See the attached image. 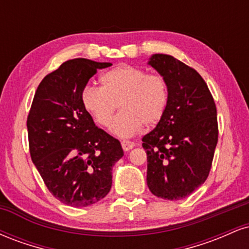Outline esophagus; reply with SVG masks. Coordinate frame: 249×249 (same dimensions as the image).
<instances>
[{
	"label": "esophagus",
	"mask_w": 249,
	"mask_h": 249,
	"mask_svg": "<svg viewBox=\"0 0 249 249\" xmlns=\"http://www.w3.org/2000/svg\"><path fill=\"white\" fill-rule=\"evenodd\" d=\"M122 147L124 151H130L131 148L134 147V142L130 141H123L122 142Z\"/></svg>",
	"instance_id": "esophagus-1"
}]
</instances>
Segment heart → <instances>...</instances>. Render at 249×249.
<instances>
[{
	"instance_id": "b5f03b06",
	"label": "heart",
	"mask_w": 249,
	"mask_h": 249,
	"mask_svg": "<svg viewBox=\"0 0 249 249\" xmlns=\"http://www.w3.org/2000/svg\"><path fill=\"white\" fill-rule=\"evenodd\" d=\"M101 82L102 88L87 85L81 96L83 107L99 125H110L118 105L122 112L111 124V132L122 138L134 136L144 124L160 122L168 102L162 76L123 64L105 72Z\"/></svg>"
}]
</instances>
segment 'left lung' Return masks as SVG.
<instances>
[{
    "mask_svg": "<svg viewBox=\"0 0 249 249\" xmlns=\"http://www.w3.org/2000/svg\"><path fill=\"white\" fill-rule=\"evenodd\" d=\"M148 64L166 81L168 102L160 122L142 137L147 186L158 198L180 200L210 174L219 133L216 107L202 77L185 63L154 53Z\"/></svg>",
    "mask_w": 249,
    "mask_h": 249,
    "instance_id": "obj_1",
    "label": "left lung"
}]
</instances>
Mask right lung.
I'll return each instance as SVG.
<instances>
[{
  "label": "right lung",
  "mask_w": 249,
  "mask_h": 249,
  "mask_svg": "<svg viewBox=\"0 0 249 249\" xmlns=\"http://www.w3.org/2000/svg\"><path fill=\"white\" fill-rule=\"evenodd\" d=\"M111 65L64 62L39 83L28 115L31 160L50 193L68 206L87 207L104 198L113 165L124 156L118 139L96 126L81 98L97 70Z\"/></svg>",
  "instance_id": "1"
}]
</instances>
